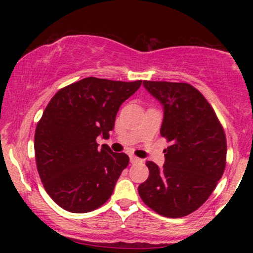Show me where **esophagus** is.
Returning <instances> with one entry per match:
<instances>
[{
    "mask_svg": "<svg viewBox=\"0 0 253 253\" xmlns=\"http://www.w3.org/2000/svg\"><path fill=\"white\" fill-rule=\"evenodd\" d=\"M129 159H130V163H138V162H140V159L135 156H130Z\"/></svg>",
    "mask_w": 253,
    "mask_h": 253,
    "instance_id": "obj_1",
    "label": "esophagus"
}]
</instances>
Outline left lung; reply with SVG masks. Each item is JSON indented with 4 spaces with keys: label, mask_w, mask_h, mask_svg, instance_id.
<instances>
[{
    "label": "left lung",
    "mask_w": 253,
    "mask_h": 253,
    "mask_svg": "<svg viewBox=\"0 0 253 253\" xmlns=\"http://www.w3.org/2000/svg\"><path fill=\"white\" fill-rule=\"evenodd\" d=\"M164 107L161 135L169 141L165 163L147 161L149 178L138 187L146 206L159 215L182 217L207 201L226 167V143L215 112L188 83L144 81Z\"/></svg>",
    "instance_id": "left-lung-1"
}]
</instances>
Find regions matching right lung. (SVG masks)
I'll return each instance as SVG.
<instances>
[{
	"mask_svg": "<svg viewBox=\"0 0 253 253\" xmlns=\"http://www.w3.org/2000/svg\"><path fill=\"white\" fill-rule=\"evenodd\" d=\"M141 82L86 77L58 90L46 106L34 135L37 169L63 210L88 213L113 194L129 158L106 144L98 149L96 138H109L119 108Z\"/></svg>",
	"mask_w": 253,
	"mask_h": 253,
	"instance_id": "right-lung-1",
	"label": "right lung"
}]
</instances>
